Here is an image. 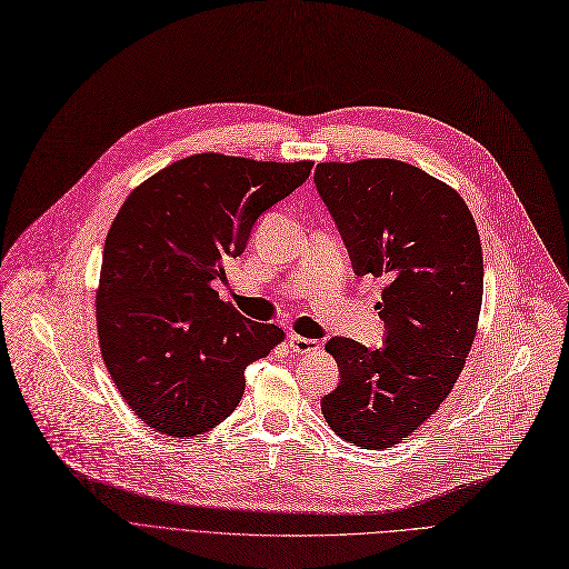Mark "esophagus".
Listing matches in <instances>:
<instances>
[{"label":"esophagus","mask_w":569,"mask_h":569,"mask_svg":"<svg viewBox=\"0 0 569 569\" xmlns=\"http://www.w3.org/2000/svg\"><path fill=\"white\" fill-rule=\"evenodd\" d=\"M287 340H289V347H291L293 351H299V355H308V351H312V349L319 347L317 340H310V338H303V336H296V333H291Z\"/></svg>","instance_id":"esophagus-1"}]
</instances>
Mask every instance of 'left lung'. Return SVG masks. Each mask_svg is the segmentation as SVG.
<instances>
[{
	"instance_id": "obj_1",
	"label": "left lung",
	"mask_w": 569,
	"mask_h": 569,
	"mask_svg": "<svg viewBox=\"0 0 569 569\" xmlns=\"http://www.w3.org/2000/svg\"><path fill=\"white\" fill-rule=\"evenodd\" d=\"M315 184L355 273L387 280V340L327 342L340 382L321 412L342 440L387 449L440 408L466 366L483 293L479 231L456 189L398 159L323 161Z\"/></svg>"
}]
</instances>
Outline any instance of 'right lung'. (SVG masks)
<instances>
[{
	"mask_svg": "<svg viewBox=\"0 0 569 569\" xmlns=\"http://www.w3.org/2000/svg\"><path fill=\"white\" fill-rule=\"evenodd\" d=\"M312 161L192 154L141 182L106 236L97 289L103 363L120 396L161 436L222 423L246 368L284 333L220 301L222 261L248 248L259 214L289 197Z\"/></svg>",
	"mask_w": 569,
	"mask_h": 569,
	"instance_id": "add662e5",
	"label": "right lung"
}]
</instances>
